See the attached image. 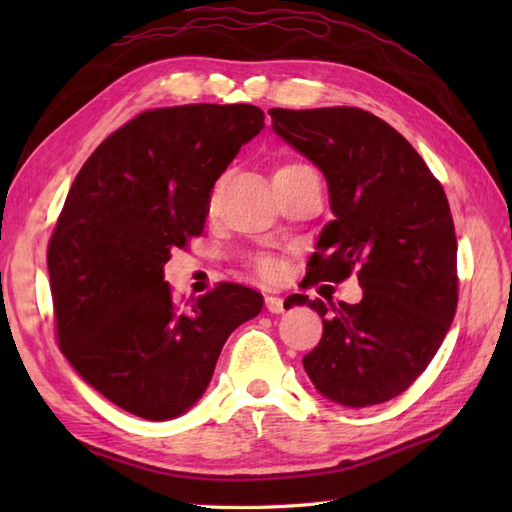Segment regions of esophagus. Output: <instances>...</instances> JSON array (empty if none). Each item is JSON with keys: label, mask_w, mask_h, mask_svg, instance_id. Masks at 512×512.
<instances>
[{"label": "esophagus", "mask_w": 512, "mask_h": 512, "mask_svg": "<svg viewBox=\"0 0 512 512\" xmlns=\"http://www.w3.org/2000/svg\"><path fill=\"white\" fill-rule=\"evenodd\" d=\"M266 308L268 312L273 314H281L286 310V303H284V297H277V295H268L266 297Z\"/></svg>", "instance_id": "esophagus-1"}]
</instances>
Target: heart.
I'll list each match as a JSON object with an SVG mask.
<instances>
[{"label": "heart", "mask_w": 512, "mask_h": 512, "mask_svg": "<svg viewBox=\"0 0 512 512\" xmlns=\"http://www.w3.org/2000/svg\"><path fill=\"white\" fill-rule=\"evenodd\" d=\"M295 167H301V165H284V167H279L275 171V176H277V173H284V171H290V169H295ZM255 266L259 270V275L266 277V279H277L279 273H281V262H279L277 257H273V255H259L255 259Z\"/></svg>", "instance_id": "1"}]
</instances>
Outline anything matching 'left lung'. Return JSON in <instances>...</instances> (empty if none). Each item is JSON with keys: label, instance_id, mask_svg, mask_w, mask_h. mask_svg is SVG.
<instances>
[{"label": "left lung", "instance_id": "obj_1", "mask_svg": "<svg viewBox=\"0 0 512 512\" xmlns=\"http://www.w3.org/2000/svg\"><path fill=\"white\" fill-rule=\"evenodd\" d=\"M275 134L314 162L330 191L306 286L356 270L363 299L292 295L323 319L303 369L319 394L361 409L400 396L436 356L458 308V239L442 184L394 127L358 107L281 110Z\"/></svg>", "mask_w": 512, "mask_h": 512}]
</instances>
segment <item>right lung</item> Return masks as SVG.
Masks as SVG:
<instances>
[{
    "label": "right lung",
    "instance_id": "1",
    "mask_svg": "<svg viewBox=\"0 0 512 512\" xmlns=\"http://www.w3.org/2000/svg\"><path fill=\"white\" fill-rule=\"evenodd\" d=\"M264 129L255 105L149 110L85 160L48 244L61 352L85 383L145 420L189 411L228 336L262 312L239 284L176 303L162 266L202 235L211 189Z\"/></svg>",
    "mask_w": 512,
    "mask_h": 512
}]
</instances>
